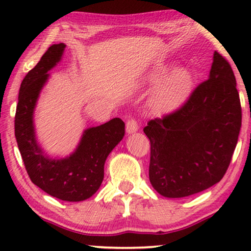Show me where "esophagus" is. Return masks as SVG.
I'll list each match as a JSON object with an SVG mask.
<instances>
[{"label": "esophagus", "instance_id": "obj_1", "mask_svg": "<svg viewBox=\"0 0 251 251\" xmlns=\"http://www.w3.org/2000/svg\"><path fill=\"white\" fill-rule=\"evenodd\" d=\"M138 128H139L138 123H137L136 120H133V119H130L126 125V133H128V135L136 132L137 130H138Z\"/></svg>", "mask_w": 251, "mask_h": 251}]
</instances>
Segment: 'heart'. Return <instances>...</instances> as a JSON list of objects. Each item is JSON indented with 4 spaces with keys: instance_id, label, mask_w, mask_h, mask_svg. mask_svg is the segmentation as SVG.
I'll use <instances>...</instances> for the list:
<instances>
[{
    "instance_id": "1",
    "label": "heart",
    "mask_w": 251,
    "mask_h": 251,
    "mask_svg": "<svg viewBox=\"0 0 251 251\" xmlns=\"http://www.w3.org/2000/svg\"><path fill=\"white\" fill-rule=\"evenodd\" d=\"M166 72L167 70L156 71L151 75L150 80L152 82H159ZM192 87H193V75L191 72L184 67L176 68L154 89L150 99L151 107L153 111L160 113L173 111L186 100L192 91Z\"/></svg>"
}]
</instances>
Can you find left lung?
Returning <instances> with one entry per match:
<instances>
[{"label":"left lung","mask_w":251,"mask_h":251,"mask_svg":"<svg viewBox=\"0 0 251 251\" xmlns=\"http://www.w3.org/2000/svg\"><path fill=\"white\" fill-rule=\"evenodd\" d=\"M234 73L215 51L209 78L173 114L151 120L150 181L166 198L197 194L224 177L241 128Z\"/></svg>","instance_id":"left-lung-1"}]
</instances>
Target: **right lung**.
<instances>
[{"mask_svg": "<svg viewBox=\"0 0 251 251\" xmlns=\"http://www.w3.org/2000/svg\"><path fill=\"white\" fill-rule=\"evenodd\" d=\"M66 44H53L20 84L15 136L27 174L37 187L68 202L91 198L104 179L105 161L125 136V122L114 118L85 129L76 149L65 157H50L37 142L34 112L50 72L63 58Z\"/></svg>", "mask_w": 251, "mask_h": 251, "instance_id": "right-lung-1", "label": "right lung"}]
</instances>
